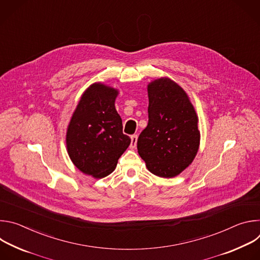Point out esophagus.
<instances>
[{"mask_svg": "<svg viewBox=\"0 0 260 260\" xmlns=\"http://www.w3.org/2000/svg\"><path fill=\"white\" fill-rule=\"evenodd\" d=\"M131 140H132V143H131V147L132 148H135L137 146V141H138V136L137 135H133L131 137Z\"/></svg>", "mask_w": 260, "mask_h": 260, "instance_id": "esophagus-1", "label": "esophagus"}]
</instances>
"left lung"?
Listing matches in <instances>:
<instances>
[{"instance_id": "8db88e82", "label": "left lung", "mask_w": 260, "mask_h": 260, "mask_svg": "<svg viewBox=\"0 0 260 260\" xmlns=\"http://www.w3.org/2000/svg\"><path fill=\"white\" fill-rule=\"evenodd\" d=\"M148 125L137 147L147 169L161 178H173L194 159L200 147L199 118L187 93L170 78L148 84Z\"/></svg>"}]
</instances>
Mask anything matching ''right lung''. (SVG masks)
Instances as JSON below:
<instances>
[{
	"instance_id": "1",
	"label": "right lung",
	"mask_w": 260,
	"mask_h": 260,
	"mask_svg": "<svg viewBox=\"0 0 260 260\" xmlns=\"http://www.w3.org/2000/svg\"><path fill=\"white\" fill-rule=\"evenodd\" d=\"M118 90L91 84L81 95L67 129V150L82 173L104 178L112 173L131 144L115 109Z\"/></svg>"
}]
</instances>
